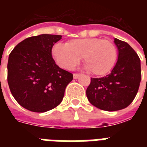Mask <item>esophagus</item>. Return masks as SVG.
<instances>
[{
    "label": "esophagus",
    "instance_id": "34e87169",
    "mask_svg": "<svg viewBox=\"0 0 147 147\" xmlns=\"http://www.w3.org/2000/svg\"><path fill=\"white\" fill-rule=\"evenodd\" d=\"M80 77V74H73V78H75V79H77V78H78Z\"/></svg>",
    "mask_w": 147,
    "mask_h": 147
}]
</instances>
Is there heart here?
Listing matches in <instances>:
<instances>
[{
  "instance_id": "1",
  "label": "heart",
  "mask_w": 147,
  "mask_h": 147,
  "mask_svg": "<svg viewBox=\"0 0 147 147\" xmlns=\"http://www.w3.org/2000/svg\"><path fill=\"white\" fill-rule=\"evenodd\" d=\"M52 53L58 65L65 69H72L84 56L85 66L95 76L108 73L117 57L114 42L100 38L75 39L66 44L57 43L53 47Z\"/></svg>"
}]
</instances>
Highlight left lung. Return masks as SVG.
Wrapping results in <instances>:
<instances>
[{"label":"left lung","mask_w":147,"mask_h":147,"mask_svg":"<svg viewBox=\"0 0 147 147\" xmlns=\"http://www.w3.org/2000/svg\"><path fill=\"white\" fill-rule=\"evenodd\" d=\"M118 59L111 72L91 78L86 95L92 105L103 111H115L132 103L141 81L140 59L127 42L114 38Z\"/></svg>","instance_id":"left-lung-1"}]
</instances>
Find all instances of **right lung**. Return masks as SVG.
Listing matches in <instances>:
<instances>
[{
	"label": "right lung",
	"mask_w": 147,
	"mask_h": 147,
	"mask_svg": "<svg viewBox=\"0 0 147 147\" xmlns=\"http://www.w3.org/2000/svg\"><path fill=\"white\" fill-rule=\"evenodd\" d=\"M61 35L26 38L9 55L7 82L20 105L33 112L48 111L62 102L73 75L55 64L52 49Z\"/></svg>",
	"instance_id": "obj_1"
}]
</instances>
